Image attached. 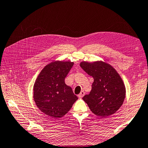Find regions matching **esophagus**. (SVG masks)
<instances>
[{
    "label": "esophagus",
    "mask_w": 148,
    "mask_h": 148,
    "mask_svg": "<svg viewBox=\"0 0 148 148\" xmlns=\"http://www.w3.org/2000/svg\"><path fill=\"white\" fill-rule=\"evenodd\" d=\"M84 95V91H81V93L79 94V95H78V97H79V98H80V99H81Z\"/></svg>",
    "instance_id": "1"
}]
</instances>
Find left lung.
<instances>
[{
	"label": "left lung",
	"instance_id": "8db88e82",
	"mask_svg": "<svg viewBox=\"0 0 148 148\" xmlns=\"http://www.w3.org/2000/svg\"><path fill=\"white\" fill-rule=\"evenodd\" d=\"M80 66L93 77L92 90L83 99L97 116L107 117L114 114L124 102L126 89L121 76L111 65L102 61H83Z\"/></svg>",
	"mask_w": 148,
	"mask_h": 148
}]
</instances>
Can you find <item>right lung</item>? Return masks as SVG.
I'll list each match as a JSON object with an SVG mask.
<instances>
[{
  "instance_id": "add662e5",
  "label": "right lung",
  "mask_w": 148,
  "mask_h": 148,
  "mask_svg": "<svg viewBox=\"0 0 148 148\" xmlns=\"http://www.w3.org/2000/svg\"><path fill=\"white\" fill-rule=\"evenodd\" d=\"M74 62L55 61L40 71L34 85V99L40 111L50 117L59 118L71 109L78 99L65 78Z\"/></svg>"
}]
</instances>
